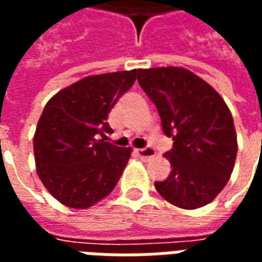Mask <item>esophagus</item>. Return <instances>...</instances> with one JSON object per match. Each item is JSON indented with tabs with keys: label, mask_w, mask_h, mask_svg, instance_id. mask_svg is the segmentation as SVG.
Here are the masks:
<instances>
[{
	"label": "esophagus",
	"mask_w": 262,
	"mask_h": 262,
	"mask_svg": "<svg viewBox=\"0 0 262 262\" xmlns=\"http://www.w3.org/2000/svg\"><path fill=\"white\" fill-rule=\"evenodd\" d=\"M135 153L137 154V157H140V159L146 161V160L153 159L154 156H156V150H154L153 147L147 146V147H144V148H139V150H136Z\"/></svg>",
	"instance_id": "1"
}]
</instances>
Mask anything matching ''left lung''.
Wrapping results in <instances>:
<instances>
[{"mask_svg":"<svg viewBox=\"0 0 262 262\" xmlns=\"http://www.w3.org/2000/svg\"><path fill=\"white\" fill-rule=\"evenodd\" d=\"M137 81L159 111L164 135L174 142L164 154L172 170L154 187L178 208H202L219 195L234 167L237 137L230 111L189 70H137Z\"/></svg>","mask_w":262,"mask_h":262,"instance_id":"left-lung-1","label":"left lung"}]
</instances>
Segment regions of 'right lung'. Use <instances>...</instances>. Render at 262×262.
Masks as SVG:
<instances>
[{
    "label": "right lung",
    "mask_w": 262,
    "mask_h": 262,
    "mask_svg": "<svg viewBox=\"0 0 262 262\" xmlns=\"http://www.w3.org/2000/svg\"><path fill=\"white\" fill-rule=\"evenodd\" d=\"M136 77L137 70L90 75L46 103L33 137L37 176L66 206L90 208L119 181L132 148L105 142L106 118Z\"/></svg>",
    "instance_id": "obj_1"
}]
</instances>
